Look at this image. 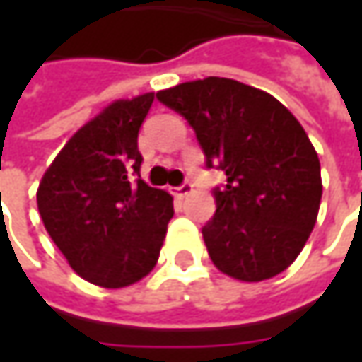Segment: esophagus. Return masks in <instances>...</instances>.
Wrapping results in <instances>:
<instances>
[{"label": "esophagus", "mask_w": 362, "mask_h": 362, "mask_svg": "<svg viewBox=\"0 0 362 362\" xmlns=\"http://www.w3.org/2000/svg\"><path fill=\"white\" fill-rule=\"evenodd\" d=\"M191 191H193V185H191L189 181H185V183H181L179 187H175V195H177V197H185Z\"/></svg>", "instance_id": "esophagus-1"}]
</instances>
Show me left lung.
<instances>
[{"label": "left lung", "mask_w": 362, "mask_h": 362, "mask_svg": "<svg viewBox=\"0 0 362 362\" xmlns=\"http://www.w3.org/2000/svg\"><path fill=\"white\" fill-rule=\"evenodd\" d=\"M221 169L203 240L217 270L243 282L284 272L308 240L322 197L320 160L294 115L268 92L209 76L157 92Z\"/></svg>", "instance_id": "left-lung-1"}]
</instances>
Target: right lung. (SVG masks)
<instances>
[{
	"mask_svg": "<svg viewBox=\"0 0 362 362\" xmlns=\"http://www.w3.org/2000/svg\"><path fill=\"white\" fill-rule=\"evenodd\" d=\"M155 94L117 100L84 124L37 187L46 231L78 276L122 288L155 268L173 197L141 179L139 131Z\"/></svg>",
	"mask_w": 362,
	"mask_h": 362,
	"instance_id": "add662e5",
	"label": "right lung"
}]
</instances>
